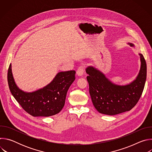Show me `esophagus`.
I'll list each match as a JSON object with an SVG mask.
<instances>
[{
    "instance_id": "1",
    "label": "esophagus",
    "mask_w": 152,
    "mask_h": 152,
    "mask_svg": "<svg viewBox=\"0 0 152 152\" xmlns=\"http://www.w3.org/2000/svg\"><path fill=\"white\" fill-rule=\"evenodd\" d=\"M83 72H84V67L83 66H80L78 69L77 70V72H76V73L77 75L79 76H81L83 75Z\"/></svg>"
}]
</instances>
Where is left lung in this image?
Masks as SVG:
<instances>
[{
  "label": "left lung",
  "mask_w": 152,
  "mask_h": 152,
  "mask_svg": "<svg viewBox=\"0 0 152 152\" xmlns=\"http://www.w3.org/2000/svg\"><path fill=\"white\" fill-rule=\"evenodd\" d=\"M131 47L132 43L129 42ZM141 67L136 79L129 84L120 85L113 83L105 75L90 66L86 69L92 102L98 112L114 115L129 111L136 105L142 93L147 76V65L141 53Z\"/></svg>",
  "instance_id": "obj_1"
}]
</instances>
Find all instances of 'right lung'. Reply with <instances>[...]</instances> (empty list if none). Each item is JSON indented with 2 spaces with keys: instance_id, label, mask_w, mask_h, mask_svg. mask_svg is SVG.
I'll return each mask as SVG.
<instances>
[{
  "instance_id": "obj_1",
  "label": "right lung",
  "mask_w": 152,
  "mask_h": 152,
  "mask_svg": "<svg viewBox=\"0 0 152 152\" xmlns=\"http://www.w3.org/2000/svg\"><path fill=\"white\" fill-rule=\"evenodd\" d=\"M75 70L59 72L45 87L28 93L17 86L10 64L8 71V82L12 95L26 112L34 117H49L62 110L67 91L75 79Z\"/></svg>"
}]
</instances>
